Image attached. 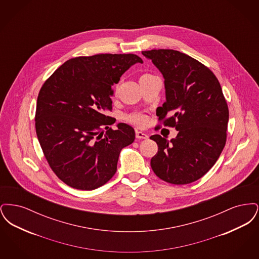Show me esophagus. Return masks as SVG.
<instances>
[{
  "label": "esophagus",
  "mask_w": 259,
  "mask_h": 259,
  "mask_svg": "<svg viewBox=\"0 0 259 259\" xmlns=\"http://www.w3.org/2000/svg\"><path fill=\"white\" fill-rule=\"evenodd\" d=\"M136 138L139 140H142V139H148V136L141 131H136Z\"/></svg>",
  "instance_id": "esophagus-1"
}]
</instances>
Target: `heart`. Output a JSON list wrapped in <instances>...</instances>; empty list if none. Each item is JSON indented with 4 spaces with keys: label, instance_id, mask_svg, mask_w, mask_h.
I'll use <instances>...</instances> for the list:
<instances>
[{
    "label": "heart",
    "instance_id": "1",
    "mask_svg": "<svg viewBox=\"0 0 259 259\" xmlns=\"http://www.w3.org/2000/svg\"><path fill=\"white\" fill-rule=\"evenodd\" d=\"M146 75H149V74H143L141 77L146 76ZM128 119H129L131 122L137 124L138 126H144V125H146L147 121H148L147 116H146L145 114H142V113H134V114H131V115L128 117Z\"/></svg>",
    "mask_w": 259,
    "mask_h": 259
}]
</instances>
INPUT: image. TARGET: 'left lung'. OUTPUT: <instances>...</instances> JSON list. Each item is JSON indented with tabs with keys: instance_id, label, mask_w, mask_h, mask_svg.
<instances>
[{
	"instance_id": "1",
	"label": "left lung",
	"mask_w": 259,
	"mask_h": 259,
	"mask_svg": "<svg viewBox=\"0 0 259 259\" xmlns=\"http://www.w3.org/2000/svg\"><path fill=\"white\" fill-rule=\"evenodd\" d=\"M142 53L165 78L166 101L156 112L158 120L179 131L171 142L160 135L150 137L158 146L150 166L166 183H193L214 165L226 143L229 111L222 87L208 67L185 53L172 50Z\"/></svg>"
}]
</instances>
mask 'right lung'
Segmentation results:
<instances>
[{"label": "right lung", "mask_w": 259, "mask_h": 259, "mask_svg": "<svg viewBox=\"0 0 259 259\" xmlns=\"http://www.w3.org/2000/svg\"><path fill=\"white\" fill-rule=\"evenodd\" d=\"M136 63V54L72 58L45 81L37 96L36 132L46 159L66 185L93 190L116 172L120 150L135 140L134 129L115 118L111 87ZM106 131L105 132L104 130Z\"/></svg>", "instance_id": "obj_1"}]
</instances>
